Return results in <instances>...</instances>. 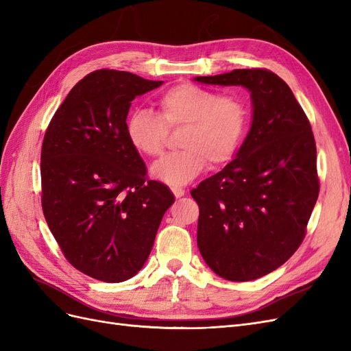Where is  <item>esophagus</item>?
Instances as JSON below:
<instances>
[{"label":"esophagus","mask_w":351,"mask_h":351,"mask_svg":"<svg viewBox=\"0 0 351 351\" xmlns=\"http://www.w3.org/2000/svg\"><path fill=\"white\" fill-rule=\"evenodd\" d=\"M171 192H173V195L178 199V197H182V196H184V193H186V190L183 189V187H177V186H174V187H171Z\"/></svg>","instance_id":"1"}]
</instances>
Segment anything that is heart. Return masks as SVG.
<instances>
[{
    "label": "heart",
    "instance_id": "b5f03b06",
    "mask_svg": "<svg viewBox=\"0 0 351 351\" xmlns=\"http://www.w3.org/2000/svg\"><path fill=\"white\" fill-rule=\"evenodd\" d=\"M158 115L136 110L127 119L125 134L134 149L149 158L164 154L168 129H182L183 151L162 158L152 176L168 186L192 182L210 161L222 165L231 161L247 130L249 111L241 98L182 83L165 90L156 101Z\"/></svg>",
    "mask_w": 351,
    "mask_h": 351
}]
</instances>
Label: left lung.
Returning a JSON list of instances; mask_svg holds the SVG:
<instances>
[{
	"label": "left lung",
	"mask_w": 351,
	"mask_h": 351,
	"mask_svg": "<svg viewBox=\"0 0 351 351\" xmlns=\"http://www.w3.org/2000/svg\"><path fill=\"white\" fill-rule=\"evenodd\" d=\"M195 80L250 92L252 127L236 158L192 196L208 267L228 281L256 280L289 261L304 239L319 195L312 127L289 84L269 70Z\"/></svg>",
	"instance_id": "left-lung-1"
}]
</instances>
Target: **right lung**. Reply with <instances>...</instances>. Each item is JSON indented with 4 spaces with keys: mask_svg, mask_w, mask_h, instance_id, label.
I'll return each instance as SVG.
<instances>
[{
    "mask_svg": "<svg viewBox=\"0 0 351 351\" xmlns=\"http://www.w3.org/2000/svg\"><path fill=\"white\" fill-rule=\"evenodd\" d=\"M162 82L97 70L74 86L52 117L40 152L42 210L66 259L104 282L142 269L174 196L147 180L125 134L136 97Z\"/></svg>",
    "mask_w": 351,
    "mask_h": 351,
    "instance_id": "obj_1",
    "label": "right lung"
}]
</instances>
